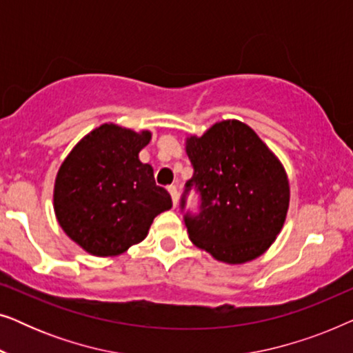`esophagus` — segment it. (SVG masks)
<instances>
[{
  "instance_id": "obj_1",
  "label": "esophagus",
  "mask_w": 353,
  "mask_h": 353,
  "mask_svg": "<svg viewBox=\"0 0 353 353\" xmlns=\"http://www.w3.org/2000/svg\"><path fill=\"white\" fill-rule=\"evenodd\" d=\"M168 190V192H170V196H172V202H173V207H176V204H178V190H176V186H168L167 188Z\"/></svg>"
}]
</instances>
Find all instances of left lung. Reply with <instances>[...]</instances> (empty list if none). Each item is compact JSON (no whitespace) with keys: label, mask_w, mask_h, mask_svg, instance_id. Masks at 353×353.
<instances>
[{"label":"left lung","mask_w":353,"mask_h":353,"mask_svg":"<svg viewBox=\"0 0 353 353\" xmlns=\"http://www.w3.org/2000/svg\"><path fill=\"white\" fill-rule=\"evenodd\" d=\"M194 168L191 188L201 194L199 215H185L190 239L219 262L241 265L274 243L289 209L283 163L249 125L221 120L202 137L186 138Z\"/></svg>","instance_id":"left-lung-1"}]
</instances>
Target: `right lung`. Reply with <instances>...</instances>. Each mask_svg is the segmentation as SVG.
<instances>
[{"instance_id":"obj_1","label":"right lung","mask_w":353,"mask_h":353,"mask_svg":"<svg viewBox=\"0 0 353 353\" xmlns=\"http://www.w3.org/2000/svg\"><path fill=\"white\" fill-rule=\"evenodd\" d=\"M151 138L148 130L103 123L61 163L52 192L54 214L85 252L123 254L146 238L159 214L172 209V197L156 185L152 167L139 161Z\"/></svg>"}]
</instances>
